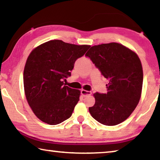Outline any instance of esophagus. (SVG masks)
<instances>
[{"instance_id":"esophagus-1","label":"esophagus","mask_w":160,"mask_h":160,"mask_svg":"<svg viewBox=\"0 0 160 160\" xmlns=\"http://www.w3.org/2000/svg\"><path fill=\"white\" fill-rule=\"evenodd\" d=\"M81 94H82V95L83 97H86V96H88V95H91L92 92L90 91L82 90H81Z\"/></svg>"}]
</instances>
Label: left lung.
Instances as JSON below:
<instances>
[{"mask_svg": "<svg viewBox=\"0 0 160 160\" xmlns=\"http://www.w3.org/2000/svg\"><path fill=\"white\" fill-rule=\"evenodd\" d=\"M109 80L107 93L94 94L95 104L89 107L100 123L115 126L126 120L141 97L143 72L138 56L118 43L92 47L85 54Z\"/></svg>", "mask_w": 160, "mask_h": 160, "instance_id": "obj_1", "label": "left lung"}]
</instances>
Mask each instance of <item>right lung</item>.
Instances as JSON below:
<instances>
[{"mask_svg": "<svg viewBox=\"0 0 160 160\" xmlns=\"http://www.w3.org/2000/svg\"><path fill=\"white\" fill-rule=\"evenodd\" d=\"M90 47L51 40L29 55L23 73L25 94L32 112L43 122L56 125L71 116L80 91L66 86L63 81Z\"/></svg>", "mask_w": 160, "mask_h": 160, "instance_id": "obj_1", "label": "right lung"}]
</instances>
